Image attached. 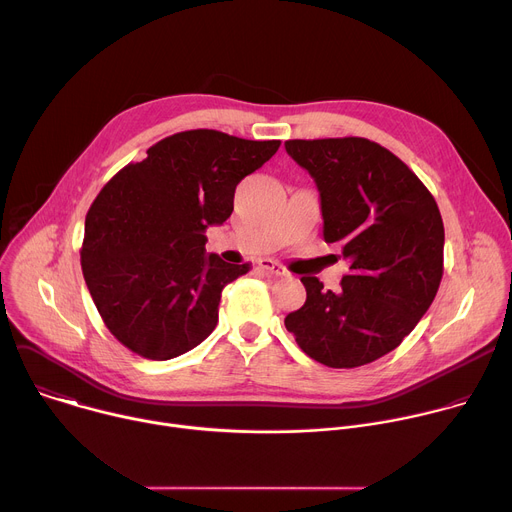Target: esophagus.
Wrapping results in <instances>:
<instances>
[{
    "label": "esophagus",
    "instance_id": "1",
    "mask_svg": "<svg viewBox=\"0 0 512 512\" xmlns=\"http://www.w3.org/2000/svg\"><path fill=\"white\" fill-rule=\"evenodd\" d=\"M259 269H263V271H267V273H271V275H275V277H285V275H289L287 269H285L281 263L273 261V259H261V261H259Z\"/></svg>",
    "mask_w": 512,
    "mask_h": 512
}]
</instances>
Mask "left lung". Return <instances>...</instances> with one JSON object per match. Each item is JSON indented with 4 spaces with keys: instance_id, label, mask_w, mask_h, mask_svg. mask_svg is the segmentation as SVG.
<instances>
[{
    "instance_id": "obj_1",
    "label": "left lung",
    "mask_w": 512,
    "mask_h": 512,
    "mask_svg": "<svg viewBox=\"0 0 512 512\" xmlns=\"http://www.w3.org/2000/svg\"><path fill=\"white\" fill-rule=\"evenodd\" d=\"M314 178L324 241L350 263L338 291L302 277L306 304L285 328L314 360L354 369L395 350L429 310L444 273V223L423 182L364 137L289 139Z\"/></svg>"
}]
</instances>
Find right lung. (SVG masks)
<instances>
[{
    "label": "right lung",
    "instance_id": "1",
    "mask_svg": "<svg viewBox=\"0 0 512 512\" xmlns=\"http://www.w3.org/2000/svg\"><path fill=\"white\" fill-rule=\"evenodd\" d=\"M279 143L214 129L174 133L99 192L81 265L105 326L131 352L168 360L214 330L225 285L251 265L206 255L204 233L227 221L237 184Z\"/></svg>",
    "mask_w": 512,
    "mask_h": 512
}]
</instances>
